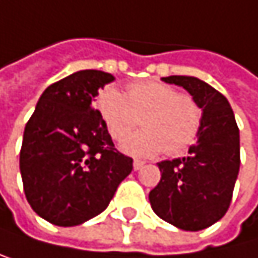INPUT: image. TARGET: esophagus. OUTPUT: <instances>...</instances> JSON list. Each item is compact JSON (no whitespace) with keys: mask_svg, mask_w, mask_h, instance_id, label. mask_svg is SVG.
I'll return each mask as SVG.
<instances>
[{"mask_svg":"<svg viewBox=\"0 0 258 258\" xmlns=\"http://www.w3.org/2000/svg\"><path fill=\"white\" fill-rule=\"evenodd\" d=\"M143 165H145V162H142V160H134V170H135V171L142 170Z\"/></svg>","mask_w":258,"mask_h":258,"instance_id":"1","label":"esophagus"}]
</instances>
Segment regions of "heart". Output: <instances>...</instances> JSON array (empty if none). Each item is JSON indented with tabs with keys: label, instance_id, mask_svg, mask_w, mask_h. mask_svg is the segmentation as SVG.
<instances>
[{
	"label": "heart",
	"instance_id": "1",
	"mask_svg": "<svg viewBox=\"0 0 258 258\" xmlns=\"http://www.w3.org/2000/svg\"><path fill=\"white\" fill-rule=\"evenodd\" d=\"M96 109L115 140L142 119L144 131L119 143L132 157H156L163 149L177 156L198 140L203 127V109L177 88L159 81L131 84L126 96L113 87L104 88L96 98Z\"/></svg>",
	"mask_w": 258,
	"mask_h": 258
}]
</instances>
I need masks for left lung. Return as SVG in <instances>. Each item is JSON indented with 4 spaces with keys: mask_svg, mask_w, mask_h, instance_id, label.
I'll list each match as a JSON object with an SVG mask.
<instances>
[{
    "mask_svg": "<svg viewBox=\"0 0 258 258\" xmlns=\"http://www.w3.org/2000/svg\"><path fill=\"white\" fill-rule=\"evenodd\" d=\"M183 87L203 109V127L188 156L159 163L160 182L149 191L159 218L182 230H203L226 215L240 170V131L232 107L212 85L193 76L162 78Z\"/></svg>",
    "mask_w": 258,
    "mask_h": 258,
    "instance_id": "1",
    "label": "left lung"
}]
</instances>
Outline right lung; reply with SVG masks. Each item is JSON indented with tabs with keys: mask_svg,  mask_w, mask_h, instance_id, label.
I'll return each instance as SVG.
<instances>
[{
	"mask_svg": "<svg viewBox=\"0 0 258 258\" xmlns=\"http://www.w3.org/2000/svg\"><path fill=\"white\" fill-rule=\"evenodd\" d=\"M115 78L81 70L51 84L26 123L20 151L23 188L32 210L71 227L107 209L132 159L113 146L93 101Z\"/></svg>",
	"mask_w": 258,
	"mask_h": 258,
	"instance_id": "add662e5",
	"label": "right lung"
}]
</instances>
